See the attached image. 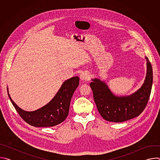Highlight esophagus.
Instances as JSON below:
<instances>
[{
    "label": "esophagus",
    "mask_w": 160,
    "mask_h": 160,
    "mask_svg": "<svg viewBox=\"0 0 160 160\" xmlns=\"http://www.w3.org/2000/svg\"><path fill=\"white\" fill-rule=\"evenodd\" d=\"M80 78L81 80L82 81H86V80H88L89 79V75L87 72H82L81 74H80Z\"/></svg>",
    "instance_id": "1"
}]
</instances>
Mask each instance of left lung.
Segmentation results:
<instances>
[{
    "mask_svg": "<svg viewBox=\"0 0 160 160\" xmlns=\"http://www.w3.org/2000/svg\"><path fill=\"white\" fill-rule=\"evenodd\" d=\"M147 73L144 83L135 92L128 96L114 95L108 85L99 79H92L90 86L94 99L102 117L109 122H123L138 117L145 109L151 92L152 69L147 57Z\"/></svg>",
    "mask_w": 160,
    "mask_h": 160,
    "instance_id": "1",
    "label": "left lung"
}]
</instances>
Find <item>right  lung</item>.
<instances>
[{
  "label": "right lung",
  "mask_w": 160,
  "mask_h": 160,
  "mask_svg": "<svg viewBox=\"0 0 160 160\" xmlns=\"http://www.w3.org/2000/svg\"><path fill=\"white\" fill-rule=\"evenodd\" d=\"M79 85V77H74L66 80L54 98L43 107L34 111H26L19 108L9 98L20 117L29 125L36 127H49L56 126L68 117L71 99Z\"/></svg>",
  "instance_id": "add662e5"
}]
</instances>
